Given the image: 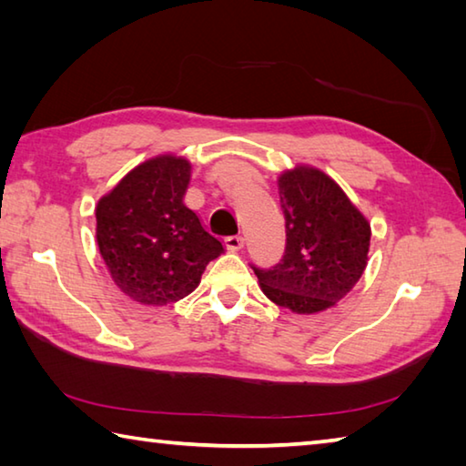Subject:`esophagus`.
I'll use <instances>...</instances> for the list:
<instances>
[{
	"label": "esophagus",
	"mask_w": 466,
	"mask_h": 466,
	"mask_svg": "<svg viewBox=\"0 0 466 466\" xmlns=\"http://www.w3.org/2000/svg\"><path fill=\"white\" fill-rule=\"evenodd\" d=\"M226 248L228 250H242L244 248V236L240 234H234V236H226Z\"/></svg>",
	"instance_id": "34e87169"
}]
</instances>
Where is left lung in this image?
Segmentation results:
<instances>
[{
  "label": "left lung",
  "mask_w": 466,
  "mask_h": 466,
  "mask_svg": "<svg viewBox=\"0 0 466 466\" xmlns=\"http://www.w3.org/2000/svg\"><path fill=\"white\" fill-rule=\"evenodd\" d=\"M286 246L279 264L258 268L262 292L299 314L330 309L366 268L370 224L332 177L300 166L279 180Z\"/></svg>",
  "instance_id": "obj_1"
}]
</instances>
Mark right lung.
<instances>
[{
    "label": "right lung",
    "mask_w": 466,
    "mask_h": 466,
    "mask_svg": "<svg viewBox=\"0 0 466 466\" xmlns=\"http://www.w3.org/2000/svg\"><path fill=\"white\" fill-rule=\"evenodd\" d=\"M190 162L157 156L124 176L96 208L100 254L117 289L142 304L177 302L224 244L184 204Z\"/></svg>",
    "instance_id": "1"
}]
</instances>
